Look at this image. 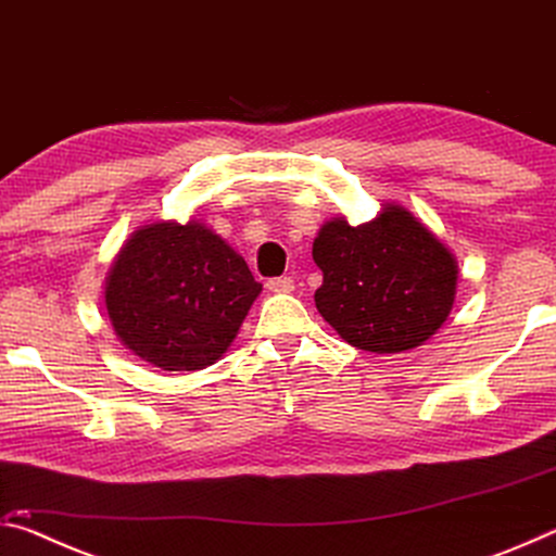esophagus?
I'll list each match as a JSON object with an SVG mask.
<instances>
[{"label":"esophagus","mask_w":556,"mask_h":556,"mask_svg":"<svg viewBox=\"0 0 556 556\" xmlns=\"http://www.w3.org/2000/svg\"><path fill=\"white\" fill-rule=\"evenodd\" d=\"M267 289L275 291V294H289V291H294V279L291 277H275L267 281Z\"/></svg>","instance_id":"esophagus-1"}]
</instances>
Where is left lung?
<instances>
[{
	"label": "left lung",
	"instance_id": "1",
	"mask_svg": "<svg viewBox=\"0 0 556 556\" xmlns=\"http://www.w3.org/2000/svg\"><path fill=\"white\" fill-rule=\"evenodd\" d=\"M314 262L324 271L318 314L361 351H412L454 306V255L402 205L355 228L328 220L314 240Z\"/></svg>",
	"mask_w": 556,
	"mask_h": 556
}]
</instances>
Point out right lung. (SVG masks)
I'll use <instances>...</instances> for the list:
<instances>
[{
    "label": "right lung",
    "instance_id": "add662e5",
    "mask_svg": "<svg viewBox=\"0 0 556 556\" xmlns=\"http://www.w3.org/2000/svg\"><path fill=\"white\" fill-rule=\"evenodd\" d=\"M262 291L238 252L201 223L139 228L110 269L105 304L131 353L162 370H203L228 351Z\"/></svg>",
    "mask_w": 556,
    "mask_h": 556
}]
</instances>
